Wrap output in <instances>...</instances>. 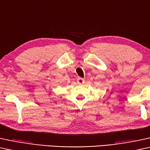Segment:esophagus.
Listing matches in <instances>:
<instances>
[{
  "instance_id": "34e87169",
  "label": "esophagus",
  "mask_w": 150,
  "mask_h": 150,
  "mask_svg": "<svg viewBox=\"0 0 150 150\" xmlns=\"http://www.w3.org/2000/svg\"><path fill=\"white\" fill-rule=\"evenodd\" d=\"M77 83H79V84H83V83H84L85 80H84V79L81 78V77H79V78L77 79Z\"/></svg>"
}]
</instances>
